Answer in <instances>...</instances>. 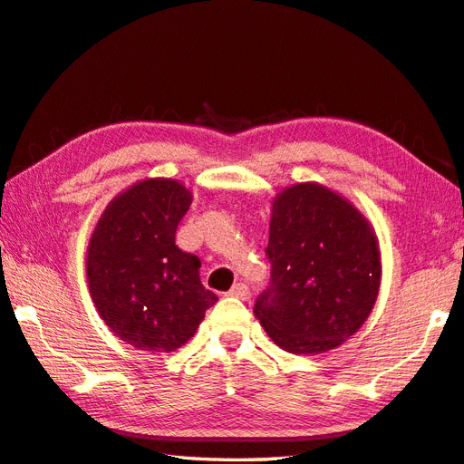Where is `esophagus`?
<instances>
[{
  "label": "esophagus",
  "instance_id": "34e87169",
  "mask_svg": "<svg viewBox=\"0 0 464 464\" xmlns=\"http://www.w3.org/2000/svg\"><path fill=\"white\" fill-rule=\"evenodd\" d=\"M229 295H231V297H237V299H243V302H247V299L251 297L249 285H247V284H235V285L229 289Z\"/></svg>",
  "mask_w": 464,
  "mask_h": 464
}]
</instances>
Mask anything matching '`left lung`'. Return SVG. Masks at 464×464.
I'll return each mask as SVG.
<instances>
[{
  "label": "left lung",
  "mask_w": 464,
  "mask_h": 464,
  "mask_svg": "<svg viewBox=\"0 0 464 464\" xmlns=\"http://www.w3.org/2000/svg\"><path fill=\"white\" fill-rule=\"evenodd\" d=\"M266 253L271 281L253 312L279 348L328 352L368 320L382 266L374 229L348 198L317 183L281 190Z\"/></svg>",
  "instance_id": "1"
}]
</instances>
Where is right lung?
Returning a JSON list of instances; mask_svg holds the SVG:
<instances>
[{"mask_svg": "<svg viewBox=\"0 0 464 464\" xmlns=\"http://www.w3.org/2000/svg\"><path fill=\"white\" fill-rule=\"evenodd\" d=\"M193 195L175 179H144L114 197L90 237L86 276L104 324L144 352H175L195 335L217 295L201 259L175 245Z\"/></svg>", "mask_w": 464, "mask_h": 464, "instance_id": "1", "label": "right lung"}]
</instances>
